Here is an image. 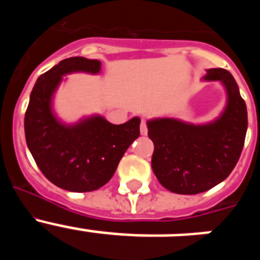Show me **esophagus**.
<instances>
[{"label":"esophagus","instance_id":"34e87169","mask_svg":"<svg viewBox=\"0 0 260 260\" xmlns=\"http://www.w3.org/2000/svg\"><path fill=\"white\" fill-rule=\"evenodd\" d=\"M148 133V128H147L146 121H142L141 122V135H147Z\"/></svg>","mask_w":260,"mask_h":260}]
</instances>
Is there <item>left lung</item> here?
Returning a JSON list of instances; mask_svg holds the SVG:
<instances>
[{
	"label": "left lung",
	"mask_w": 260,
	"mask_h": 260,
	"mask_svg": "<svg viewBox=\"0 0 260 260\" xmlns=\"http://www.w3.org/2000/svg\"><path fill=\"white\" fill-rule=\"evenodd\" d=\"M219 82L226 102L221 113L204 123L173 117L147 121L153 142L152 171L158 182L176 194H199L226 178L237 164L247 132V109L233 75L207 69L202 78Z\"/></svg>",
	"instance_id": "8db88e82"
}]
</instances>
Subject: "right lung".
Listing matches in <instances>:
<instances>
[{
    "mask_svg": "<svg viewBox=\"0 0 260 260\" xmlns=\"http://www.w3.org/2000/svg\"><path fill=\"white\" fill-rule=\"evenodd\" d=\"M102 62L70 57L36 80L24 116L27 147L39 169L52 183L68 191L100 189L116 172L130 144L139 137L141 118L113 125L100 114L68 123L53 108L63 77L73 73L98 75Z\"/></svg>",
    "mask_w": 260,
    "mask_h": 260,
    "instance_id": "1",
    "label": "right lung"
}]
</instances>
